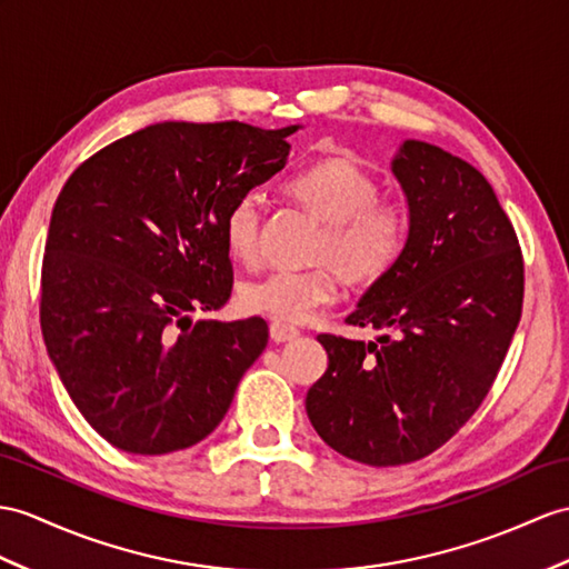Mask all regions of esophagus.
Instances as JSON below:
<instances>
[{
    "mask_svg": "<svg viewBox=\"0 0 569 569\" xmlns=\"http://www.w3.org/2000/svg\"><path fill=\"white\" fill-rule=\"evenodd\" d=\"M270 338H272L274 342H289V340L299 338V330H297L295 326L272 321V323H270Z\"/></svg>",
    "mask_w": 569,
    "mask_h": 569,
    "instance_id": "1",
    "label": "esophagus"
}]
</instances>
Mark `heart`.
Listing matches in <instances>:
<instances>
[{"label": "heart", "instance_id": "b5f03b06", "mask_svg": "<svg viewBox=\"0 0 569 569\" xmlns=\"http://www.w3.org/2000/svg\"><path fill=\"white\" fill-rule=\"evenodd\" d=\"M282 196L323 221L309 251V270L268 272L241 282L246 313L277 323H307L338 297V273L352 284H373L406 251L410 219L403 204L381 198V183L352 159L332 157L289 176ZM260 200L253 192L229 204L221 243L233 262L253 266L260 246Z\"/></svg>", "mask_w": 569, "mask_h": 569}]
</instances>
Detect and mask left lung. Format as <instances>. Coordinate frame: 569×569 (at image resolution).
<instances>
[{"mask_svg":"<svg viewBox=\"0 0 569 569\" xmlns=\"http://www.w3.org/2000/svg\"><path fill=\"white\" fill-rule=\"evenodd\" d=\"M410 207L406 251L373 282L350 326L377 342L321 332L328 369L307 412L328 447L367 466H403L473 418L521 318L515 224L476 166L408 140L393 161Z\"/></svg>","mask_w":569,"mask_h":569,"instance_id":"obj_1","label":"left lung"}]
</instances>
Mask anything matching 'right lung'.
<instances>
[{"label":"right lung","mask_w":569,"mask_h":569,"mask_svg":"<svg viewBox=\"0 0 569 569\" xmlns=\"http://www.w3.org/2000/svg\"><path fill=\"white\" fill-rule=\"evenodd\" d=\"M295 130L157 122L67 178L40 272V330L69 398L113 447L159 456L198 445L266 350L258 316L192 323L190 313L229 301L221 219L284 169Z\"/></svg>","instance_id":"right-lung-1"}]
</instances>
